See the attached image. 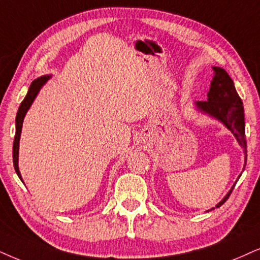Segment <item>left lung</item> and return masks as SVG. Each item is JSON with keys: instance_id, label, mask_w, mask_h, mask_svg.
I'll return each instance as SVG.
<instances>
[{"instance_id": "8db88e82", "label": "left lung", "mask_w": 260, "mask_h": 260, "mask_svg": "<svg viewBox=\"0 0 260 260\" xmlns=\"http://www.w3.org/2000/svg\"><path fill=\"white\" fill-rule=\"evenodd\" d=\"M213 78L211 81V86L208 92V101L197 102L196 108L200 113L208 115L212 119L219 121L228 128L233 133V136L236 138L239 145L244 149L245 153V166L247 163V143L245 138V114L244 106H242L241 98L239 97L238 92L235 90L234 83L228 73L221 67H212ZM241 175H239V177ZM238 177V179H239ZM238 182L236 180L235 183ZM235 183L226 193L224 198L219 202L215 208L208 210H215L219 208L225 200L229 198L231 193L234 189Z\"/></svg>"}]
</instances>
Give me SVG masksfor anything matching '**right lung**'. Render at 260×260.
Listing matches in <instances>:
<instances>
[{"label":"right lung","mask_w":260,"mask_h":260,"mask_svg":"<svg viewBox=\"0 0 260 260\" xmlns=\"http://www.w3.org/2000/svg\"><path fill=\"white\" fill-rule=\"evenodd\" d=\"M51 78V75H42L36 79V80L32 81V84L29 85L27 94L24 98V101L21 102L20 107H19L18 114H16V119H15V138H14V144H13V164H14V169L18 176L20 177V180L22 181V177L20 174V170H19V141H20V136H21V129H22V122H24L25 115L27 113L29 107L32 106L34 101L37 97L38 92L41 91V88L43 87V85H45V83ZM24 182V181H22Z\"/></svg>","instance_id":"obj_1"}]
</instances>
